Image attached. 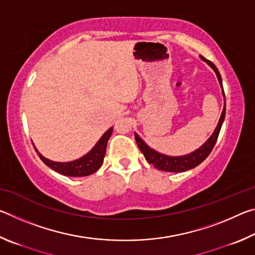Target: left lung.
Listing matches in <instances>:
<instances>
[{"label": "left lung", "instance_id": "left-lung-1", "mask_svg": "<svg viewBox=\"0 0 255 255\" xmlns=\"http://www.w3.org/2000/svg\"><path fill=\"white\" fill-rule=\"evenodd\" d=\"M200 57L215 71L216 75H217L219 84H221L222 89H223L222 76H221V74H219L217 67H216L214 64L210 62V60H207L205 57H202V56H200ZM223 96L225 97L224 90H223ZM225 114H226V102H224V109L222 112V116H221V118H219L218 125H217V127H216L215 131L213 132V135L208 138V140H207L204 145H201L199 148L196 149L195 152L187 154V155H183V156H167V155L158 153V152H156V150H154L153 148H150L149 146L146 144L139 136L137 135V133H135L136 143L138 145V147H139V149L141 150V153L144 154L146 161H147L149 164H153L154 167H156L157 170L165 171V172L188 171L190 169L196 167L197 165H199L201 162H204L207 158V156L210 154L211 150H213L216 141H217L219 131H221L224 119H225Z\"/></svg>", "mask_w": 255, "mask_h": 255}]
</instances>
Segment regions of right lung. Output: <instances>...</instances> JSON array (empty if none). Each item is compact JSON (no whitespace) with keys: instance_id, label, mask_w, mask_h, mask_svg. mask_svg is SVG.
<instances>
[{"instance_id":"obj_1","label":"right lung","mask_w":255,"mask_h":255,"mask_svg":"<svg viewBox=\"0 0 255 255\" xmlns=\"http://www.w3.org/2000/svg\"><path fill=\"white\" fill-rule=\"evenodd\" d=\"M114 129L109 128L108 130L103 133L102 137L98 140V143L94 145V147L90 150L88 154L84 156L75 159L72 162H54L50 159L46 158L38 152L36 148V152L39 155V157L42 162H44L47 166L50 169L58 172V173L66 175V176H86L91 175L100 169L106 155L107 144L108 140L111 136Z\"/></svg>"}]
</instances>
